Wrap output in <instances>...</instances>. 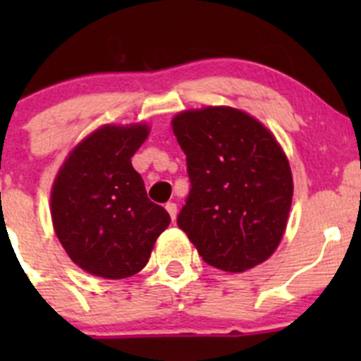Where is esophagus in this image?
<instances>
[{
	"mask_svg": "<svg viewBox=\"0 0 361 361\" xmlns=\"http://www.w3.org/2000/svg\"><path fill=\"white\" fill-rule=\"evenodd\" d=\"M166 209H167V213H169V216H171V220H176V213H178V207H176V204L174 202H167L166 204Z\"/></svg>",
	"mask_w": 361,
	"mask_h": 361,
	"instance_id": "obj_1",
	"label": "esophagus"
}]
</instances>
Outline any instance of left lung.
Masks as SVG:
<instances>
[{"label": "left lung", "mask_w": 361, "mask_h": 361, "mask_svg": "<svg viewBox=\"0 0 361 361\" xmlns=\"http://www.w3.org/2000/svg\"><path fill=\"white\" fill-rule=\"evenodd\" d=\"M173 130L190 180L178 227L221 271L243 272L267 260L293 195L288 159L274 136L253 116L225 106L180 113Z\"/></svg>", "instance_id": "1"}]
</instances>
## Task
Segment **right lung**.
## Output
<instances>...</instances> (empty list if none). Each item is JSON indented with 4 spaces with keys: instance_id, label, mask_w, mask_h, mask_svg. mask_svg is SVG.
<instances>
[{
    "instance_id": "obj_1",
    "label": "right lung",
    "mask_w": 361,
    "mask_h": 361,
    "mask_svg": "<svg viewBox=\"0 0 361 361\" xmlns=\"http://www.w3.org/2000/svg\"><path fill=\"white\" fill-rule=\"evenodd\" d=\"M147 136V126L101 127L69 154L56 178V234L69 258L94 276L122 279L140 272L171 224L130 164Z\"/></svg>"
}]
</instances>
